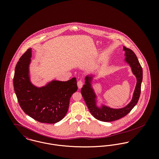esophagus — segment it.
Instances as JSON below:
<instances>
[{
    "mask_svg": "<svg viewBox=\"0 0 159 159\" xmlns=\"http://www.w3.org/2000/svg\"><path fill=\"white\" fill-rule=\"evenodd\" d=\"M83 84H84V83H83V81L82 80H80L78 81V82H77V85H78V87L79 89H81V88L83 87Z\"/></svg>",
    "mask_w": 159,
    "mask_h": 159,
    "instance_id": "obj_1",
    "label": "esophagus"
}]
</instances>
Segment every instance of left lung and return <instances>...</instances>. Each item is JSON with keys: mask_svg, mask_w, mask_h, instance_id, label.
<instances>
[{"mask_svg": "<svg viewBox=\"0 0 159 159\" xmlns=\"http://www.w3.org/2000/svg\"><path fill=\"white\" fill-rule=\"evenodd\" d=\"M126 56L125 61L130 65L133 73L136 78V85L131 102L125 107L119 109H113L106 106L98 108L96 105V95L91 88V76L85 78V84L83 86L81 93L86 102V104L92 115L97 119L103 122H111L118 120L128 113L134 108L138 102L140 93L141 82L143 80V70L137 59L136 54L129 48L123 46Z\"/></svg>", "mask_w": 159, "mask_h": 159, "instance_id": "obj_1", "label": "left lung"}]
</instances>
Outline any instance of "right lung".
I'll list each match as a JSON object with an SVG mask.
<instances>
[{
	"mask_svg": "<svg viewBox=\"0 0 159 159\" xmlns=\"http://www.w3.org/2000/svg\"><path fill=\"white\" fill-rule=\"evenodd\" d=\"M31 56L30 48L15 67L13 86L18 103L25 113L38 122L55 124L67 113L70 97L78 89L76 78L52 81L45 86L35 87L30 83L29 75Z\"/></svg>",
	"mask_w": 159,
	"mask_h": 159,
	"instance_id": "add662e5",
	"label": "right lung"
}]
</instances>
